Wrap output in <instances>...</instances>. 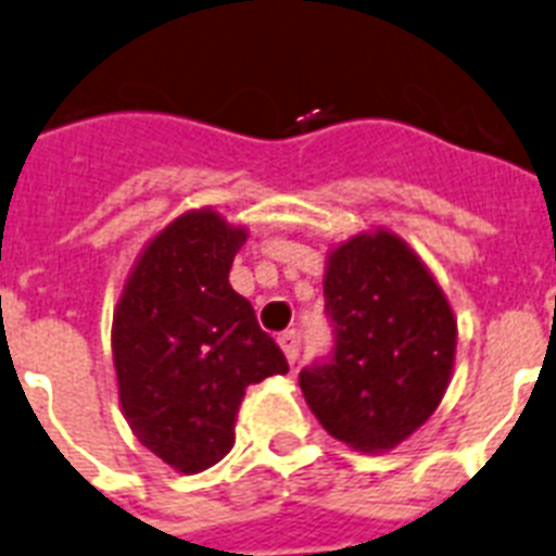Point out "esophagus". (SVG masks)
<instances>
[{
    "label": "esophagus",
    "mask_w": 556,
    "mask_h": 556,
    "mask_svg": "<svg viewBox=\"0 0 556 556\" xmlns=\"http://www.w3.org/2000/svg\"><path fill=\"white\" fill-rule=\"evenodd\" d=\"M279 345H282V351H286L288 363L296 365V359H300V333L282 331L279 333Z\"/></svg>",
    "instance_id": "1"
}]
</instances>
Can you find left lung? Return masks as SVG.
I'll list each match as a JSON object with an SVG mask.
<instances>
[{"label":"left lung","mask_w":556,"mask_h":556,"mask_svg":"<svg viewBox=\"0 0 556 556\" xmlns=\"http://www.w3.org/2000/svg\"><path fill=\"white\" fill-rule=\"evenodd\" d=\"M331 354L300 371L319 426L359 451L414 434L451 380L457 323L428 268L394 233L349 239L328 260Z\"/></svg>","instance_id":"1"}]
</instances>
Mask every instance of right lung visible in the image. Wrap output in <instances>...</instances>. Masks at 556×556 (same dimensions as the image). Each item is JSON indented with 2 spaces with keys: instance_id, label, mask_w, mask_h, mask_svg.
<instances>
[{
  "instance_id": "right-lung-1",
  "label": "right lung",
  "mask_w": 556,
  "mask_h": 556,
  "mask_svg": "<svg viewBox=\"0 0 556 556\" xmlns=\"http://www.w3.org/2000/svg\"><path fill=\"white\" fill-rule=\"evenodd\" d=\"M245 228L214 211L179 216L139 256L114 314V365L130 431L182 473L231 451L245 388L286 354L228 282Z\"/></svg>"
}]
</instances>
